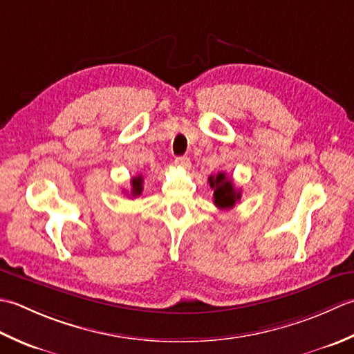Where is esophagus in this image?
I'll list each match as a JSON object with an SVG mask.
<instances>
[{
	"mask_svg": "<svg viewBox=\"0 0 354 354\" xmlns=\"http://www.w3.org/2000/svg\"><path fill=\"white\" fill-rule=\"evenodd\" d=\"M174 163L177 165L178 168H183V169H189V168H191V160H189V157H185V156H182V157H176Z\"/></svg>",
	"mask_w": 354,
	"mask_h": 354,
	"instance_id": "34e87169",
	"label": "esophagus"
}]
</instances>
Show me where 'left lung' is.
Wrapping results in <instances>:
<instances>
[{"instance_id":"obj_1","label":"left lung","mask_w":354,"mask_h":354,"mask_svg":"<svg viewBox=\"0 0 354 354\" xmlns=\"http://www.w3.org/2000/svg\"><path fill=\"white\" fill-rule=\"evenodd\" d=\"M207 182L214 189V205L218 209L234 207L236 201L241 198V191L235 189L232 178L227 177L225 172L211 176L207 178Z\"/></svg>"}]
</instances>
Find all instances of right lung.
<instances>
[{"instance_id": "1", "label": "right lung", "mask_w": 354, "mask_h": 354, "mask_svg": "<svg viewBox=\"0 0 354 354\" xmlns=\"http://www.w3.org/2000/svg\"><path fill=\"white\" fill-rule=\"evenodd\" d=\"M143 191V177L136 176L131 178V191H129V196L131 197H139Z\"/></svg>"}]
</instances>
